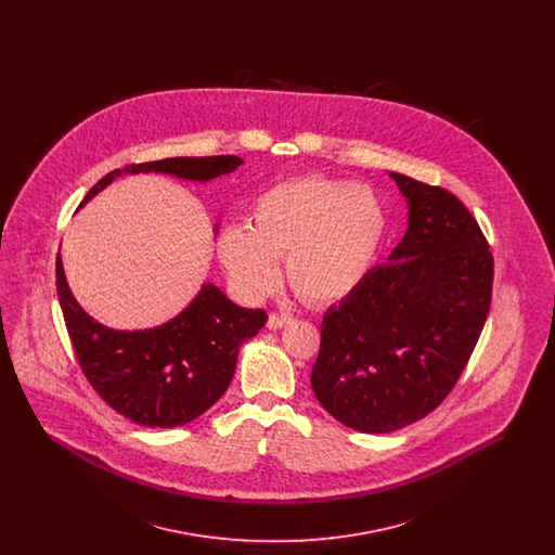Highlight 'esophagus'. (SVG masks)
I'll list each match as a JSON object with an SVG mask.
<instances>
[{
	"label": "esophagus",
	"instance_id": "obj_1",
	"mask_svg": "<svg viewBox=\"0 0 555 555\" xmlns=\"http://www.w3.org/2000/svg\"><path fill=\"white\" fill-rule=\"evenodd\" d=\"M293 322V318L289 314H279V312H272L270 317H268V328H272V331H276V328H283V326H287Z\"/></svg>",
	"mask_w": 555,
	"mask_h": 555
}]
</instances>
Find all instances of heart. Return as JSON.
I'll use <instances>...</instances> for the list:
<instances>
[{"label": "heart", "instance_id": "1", "mask_svg": "<svg viewBox=\"0 0 555 555\" xmlns=\"http://www.w3.org/2000/svg\"><path fill=\"white\" fill-rule=\"evenodd\" d=\"M385 229V204L372 186L312 175L266 191L249 229L229 227L218 254L245 295L274 289L276 260H287L293 289L312 304H333L366 281Z\"/></svg>", "mask_w": 555, "mask_h": 555}]
</instances>
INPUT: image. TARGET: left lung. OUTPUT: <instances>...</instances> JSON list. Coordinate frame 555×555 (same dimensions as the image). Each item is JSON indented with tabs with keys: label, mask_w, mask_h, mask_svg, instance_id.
<instances>
[{
	"label": "left lung",
	"mask_w": 555,
	"mask_h": 555,
	"mask_svg": "<svg viewBox=\"0 0 555 555\" xmlns=\"http://www.w3.org/2000/svg\"><path fill=\"white\" fill-rule=\"evenodd\" d=\"M408 231L320 326L312 389L360 433L428 416L466 369L491 308L493 254L475 216L443 186L391 172Z\"/></svg>",
	"instance_id": "obj_1"
}]
</instances>
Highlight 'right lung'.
<instances>
[{"label":"right lung","instance_id":"1","mask_svg":"<svg viewBox=\"0 0 555 555\" xmlns=\"http://www.w3.org/2000/svg\"><path fill=\"white\" fill-rule=\"evenodd\" d=\"M237 156L166 158L129 164L125 172H168L189 181L229 175ZM122 170H112L91 186L89 202ZM55 285L66 331L80 370L112 410L141 426L175 428L195 421L229 389L238 347L256 337L264 310L238 308L214 285L170 322L147 331H114L89 317L66 285L62 258H55Z\"/></svg>","mask_w":555,"mask_h":555}]
</instances>
